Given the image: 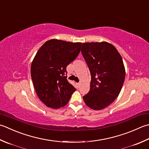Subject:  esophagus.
<instances>
[{"mask_svg":"<svg viewBox=\"0 0 149 149\" xmlns=\"http://www.w3.org/2000/svg\"><path fill=\"white\" fill-rule=\"evenodd\" d=\"M76 84H77V87H79V86H80V83H76Z\"/></svg>","mask_w":149,"mask_h":149,"instance_id":"1","label":"esophagus"}]
</instances>
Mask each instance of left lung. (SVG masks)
I'll return each instance as SVG.
<instances>
[{
	"label": "left lung",
	"instance_id": "1",
	"mask_svg": "<svg viewBox=\"0 0 149 149\" xmlns=\"http://www.w3.org/2000/svg\"><path fill=\"white\" fill-rule=\"evenodd\" d=\"M81 54L91 74L90 91L83 98L88 107L101 110L118 97L125 77L123 59L107 42L82 44Z\"/></svg>",
	"mask_w": 149,
	"mask_h": 149
}]
</instances>
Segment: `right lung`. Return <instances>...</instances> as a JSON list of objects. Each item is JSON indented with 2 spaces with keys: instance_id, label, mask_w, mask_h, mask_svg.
<instances>
[{
  "instance_id": "add662e5",
  "label": "right lung",
  "mask_w": 149,
  "mask_h": 149,
  "mask_svg": "<svg viewBox=\"0 0 149 149\" xmlns=\"http://www.w3.org/2000/svg\"><path fill=\"white\" fill-rule=\"evenodd\" d=\"M81 42L52 39L37 52L31 76L36 92L44 104L57 109L68 103L75 88L66 79V67L78 56Z\"/></svg>"
}]
</instances>
